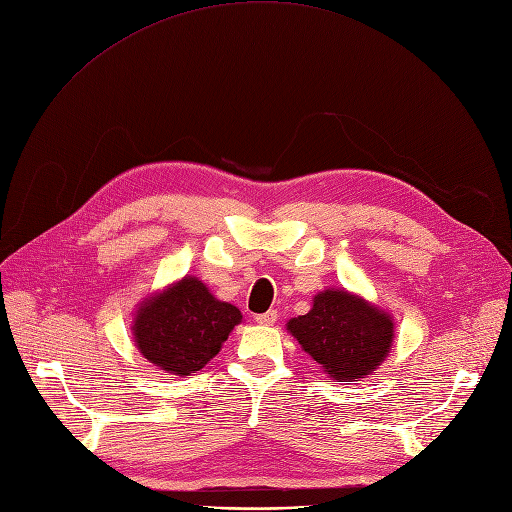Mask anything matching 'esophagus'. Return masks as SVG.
<instances>
[{"instance_id": "obj_1", "label": "esophagus", "mask_w": 512, "mask_h": 512, "mask_svg": "<svg viewBox=\"0 0 512 512\" xmlns=\"http://www.w3.org/2000/svg\"><path fill=\"white\" fill-rule=\"evenodd\" d=\"M275 321H277V312H275V310H269V312L256 314V323H258V325L271 327V325H275Z\"/></svg>"}]
</instances>
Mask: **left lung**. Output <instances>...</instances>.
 <instances>
[{"instance_id": "obj_1", "label": "left lung", "mask_w": 512, "mask_h": 512, "mask_svg": "<svg viewBox=\"0 0 512 512\" xmlns=\"http://www.w3.org/2000/svg\"><path fill=\"white\" fill-rule=\"evenodd\" d=\"M302 350L335 381H358L379 369L394 344V316L348 289H323L312 308L285 325Z\"/></svg>"}]
</instances>
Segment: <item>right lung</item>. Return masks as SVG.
I'll list each match as a JSON object with an SVG mask.
<instances>
[{"label":"right lung","mask_w":512,"mask_h":512,"mask_svg":"<svg viewBox=\"0 0 512 512\" xmlns=\"http://www.w3.org/2000/svg\"><path fill=\"white\" fill-rule=\"evenodd\" d=\"M241 312L216 300L198 277L166 285L143 298L133 314V342L141 356L168 375L187 377L221 352Z\"/></svg>","instance_id":"1"}]
</instances>
